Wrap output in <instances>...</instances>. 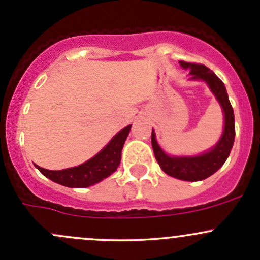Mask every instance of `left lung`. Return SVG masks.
<instances>
[{"mask_svg":"<svg viewBox=\"0 0 260 260\" xmlns=\"http://www.w3.org/2000/svg\"><path fill=\"white\" fill-rule=\"evenodd\" d=\"M180 64L185 69H190L191 79L205 80L209 84L211 91L215 94L222 111H224V132H222V136L219 142H217V145L211 151L206 152L201 156H167L157 143L153 131H152L151 138L152 148H153L154 157H156L159 167L167 175L183 181H200L208 179L209 176L215 174L229 157L235 138L234 112H233V107L230 104L229 98H228L224 83L215 75L214 72H211L208 67L203 64H195V62L187 61H180Z\"/></svg>","mask_w":260,"mask_h":260,"instance_id":"1","label":"left lung"}]
</instances>
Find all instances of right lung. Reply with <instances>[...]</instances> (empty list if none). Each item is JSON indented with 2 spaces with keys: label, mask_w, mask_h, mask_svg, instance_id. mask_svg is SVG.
I'll use <instances>...</instances> for the list:
<instances>
[{
  "label": "right lung",
  "mask_w": 260,
  "mask_h": 260,
  "mask_svg": "<svg viewBox=\"0 0 260 260\" xmlns=\"http://www.w3.org/2000/svg\"><path fill=\"white\" fill-rule=\"evenodd\" d=\"M129 131L131 125L123 128L98 154L80 166L60 170V171H51L36 165L35 166L44 176L60 185L67 187H88L108 177L117 170L120 162L123 145L127 140Z\"/></svg>",
  "instance_id": "add662e5"
}]
</instances>
